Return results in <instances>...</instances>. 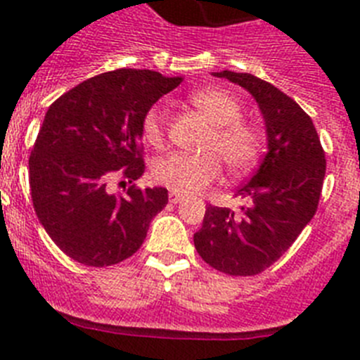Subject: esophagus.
<instances>
[{
  "label": "esophagus",
  "instance_id": "1",
  "mask_svg": "<svg viewBox=\"0 0 360 360\" xmlns=\"http://www.w3.org/2000/svg\"><path fill=\"white\" fill-rule=\"evenodd\" d=\"M184 200V196L180 195V193H174V191H171L169 193V202L171 203H180Z\"/></svg>",
  "mask_w": 360,
  "mask_h": 360
}]
</instances>
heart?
Instances as JSON below:
<instances>
[{
    "label": "heart",
    "instance_id": "1",
    "mask_svg": "<svg viewBox=\"0 0 360 360\" xmlns=\"http://www.w3.org/2000/svg\"><path fill=\"white\" fill-rule=\"evenodd\" d=\"M189 103L212 124L205 144V149L212 153H171L158 158L151 169L155 182L182 195H196L218 180L221 173L220 156L229 171L243 173L256 164L263 148L262 133L241 119L243 108L232 91L219 86H207L191 91ZM164 128L165 110L153 106L142 119L144 141L151 146H160L164 142Z\"/></svg>",
    "mask_w": 360,
    "mask_h": 360
}]
</instances>
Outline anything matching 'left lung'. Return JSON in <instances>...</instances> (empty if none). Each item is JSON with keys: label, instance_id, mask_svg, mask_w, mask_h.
Instances as JSON below:
<instances>
[{"label": "left lung", "instance_id": "1", "mask_svg": "<svg viewBox=\"0 0 360 360\" xmlns=\"http://www.w3.org/2000/svg\"><path fill=\"white\" fill-rule=\"evenodd\" d=\"M252 94L266 124L269 151L249 182L240 212L209 205L195 247L212 269L229 276H256L292 247L314 218L326 158L310 117L294 98L250 73H214Z\"/></svg>", "mask_w": 360, "mask_h": 360}]
</instances>
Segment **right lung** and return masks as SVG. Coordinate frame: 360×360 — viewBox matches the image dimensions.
I'll return each instance as SVG.
<instances>
[{
    "instance_id": "add662e5",
    "label": "right lung",
    "mask_w": 360,
    "mask_h": 360,
    "mask_svg": "<svg viewBox=\"0 0 360 360\" xmlns=\"http://www.w3.org/2000/svg\"><path fill=\"white\" fill-rule=\"evenodd\" d=\"M180 82L153 70H113L82 81L46 111L28 158L32 203L73 262L110 266L128 259L167 205V189L133 182L146 169L142 119ZM117 179L132 186L115 195L109 184Z\"/></svg>"
}]
</instances>
